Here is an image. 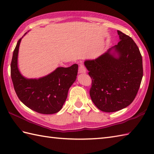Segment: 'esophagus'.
<instances>
[{
    "instance_id": "obj_1",
    "label": "esophagus",
    "mask_w": 154,
    "mask_h": 154,
    "mask_svg": "<svg viewBox=\"0 0 154 154\" xmlns=\"http://www.w3.org/2000/svg\"><path fill=\"white\" fill-rule=\"evenodd\" d=\"M86 72H87V70H86L85 67L84 66V65L81 64L79 67V73L81 74H85L86 73Z\"/></svg>"
}]
</instances>
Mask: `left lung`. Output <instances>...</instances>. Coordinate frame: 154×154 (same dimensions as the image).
<instances>
[{
	"label": "left lung",
	"mask_w": 154,
	"mask_h": 154,
	"mask_svg": "<svg viewBox=\"0 0 154 154\" xmlns=\"http://www.w3.org/2000/svg\"><path fill=\"white\" fill-rule=\"evenodd\" d=\"M120 42L104 54L85 65L92 79L91 100L99 110L112 112L134 100L143 77L142 57L128 35L117 31Z\"/></svg>",
	"instance_id": "8db88e82"
}]
</instances>
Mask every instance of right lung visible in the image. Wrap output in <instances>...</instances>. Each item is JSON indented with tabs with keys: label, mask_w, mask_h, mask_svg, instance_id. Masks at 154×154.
I'll list each match as a JSON object with an SVG mask.
<instances>
[{
	"label": "right lung",
	"mask_w": 154,
	"mask_h": 154,
	"mask_svg": "<svg viewBox=\"0 0 154 154\" xmlns=\"http://www.w3.org/2000/svg\"><path fill=\"white\" fill-rule=\"evenodd\" d=\"M21 40L18 41L13 52L11 65V79L15 92L22 103L35 112L44 114L57 113L61 109L69 89L76 80L78 65L57 67L50 74L39 79H26L18 68Z\"/></svg>",
	"instance_id": "right-lung-1"
}]
</instances>
